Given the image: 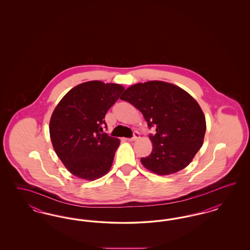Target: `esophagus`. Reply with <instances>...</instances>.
<instances>
[{
	"instance_id": "34e87169",
	"label": "esophagus",
	"mask_w": 250,
	"mask_h": 250,
	"mask_svg": "<svg viewBox=\"0 0 250 250\" xmlns=\"http://www.w3.org/2000/svg\"><path fill=\"white\" fill-rule=\"evenodd\" d=\"M140 138V133L138 132V131H134V133H133V137L132 138H129V139H127L129 142H133V141H136L137 139H139Z\"/></svg>"
}]
</instances>
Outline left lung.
I'll return each instance as SVG.
<instances>
[{
    "label": "left lung",
    "mask_w": 250,
    "mask_h": 250,
    "mask_svg": "<svg viewBox=\"0 0 250 250\" xmlns=\"http://www.w3.org/2000/svg\"><path fill=\"white\" fill-rule=\"evenodd\" d=\"M122 100L142 111L153 151L142 157L143 166L159 175L177 172L188 166L202 146L206 122L197 101L185 90L163 82H148L127 88Z\"/></svg>",
    "instance_id": "1"
}]
</instances>
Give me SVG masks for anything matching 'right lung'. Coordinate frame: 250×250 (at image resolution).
Instances as JSON below:
<instances>
[{"mask_svg": "<svg viewBox=\"0 0 250 250\" xmlns=\"http://www.w3.org/2000/svg\"><path fill=\"white\" fill-rule=\"evenodd\" d=\"M124 90L120 84L84 83L71 89L55 107L49 122L50 140L73 175L95 180L109 170L120 141L103 133L105 115Z\"/></svg>", "mask_w": 250, "mask_h": 250, "instance_id": "1", "label": "right lung"}]
</instances>
